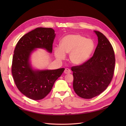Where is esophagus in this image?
<instances>
[{
    "mask_svg": "<svg viewBox=\"0 0 126 126\" xmlns=\"http://www.w3.org/2000/svg\"><path fill=\"white\" fill-rule=\"evenodd\" d=\"M71 72V71L70 70V69H69V68H65L64 73L65 74H70Z\"/></svg>",
    "mask_w": 126,
    "mask_h": 126,
    "instance_id": "esophagus-1",
    "label": "esophagus"
}]
</instances>
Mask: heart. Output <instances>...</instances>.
Wrapping results in <instances>:
<instances>
[{
	"instance_id": "1",
	"label": "heart",
	"mask_w": 126,
	"mask_h": 126,
	"mask_svg": "<svg viewBox=\"0 0 126 126\" xmlns=\"http://www.w3.org/2000/svg\"><path fill=\"white\" fill-rule=\"evenodd\" d=\"M94 48V43L91 39L85 38L79 34H69L62 39L60 46L55 47L54 53L60 61L65 58V53H69L70 62L79 65L88 60Z\"/></svg>"
}]
</instances>
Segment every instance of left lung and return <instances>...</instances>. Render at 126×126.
Segmentation results:
<instances>
[{
	"mask_svg": "<svg viewBox=\"0 0 126 126\" xmlns=\"http://www.w3.org/2000/svg\"><path fill=\"white\" fill-rule=\"evenodd\" d=\"M98 44L92 57L82 64L71 68L73 88L83 98L100 95L108 87L114 75L115 58L110 43L103 33L94 31Z\"/></svg>",
	"mask_w": 126,
	"mask_h": 126,
	"instance_id": "obj_1",
	"label": "left lung"
}]
</instances>
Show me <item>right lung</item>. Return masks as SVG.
Masks as SVG:
<instances>
[{"label": "right lung", "mask_w": 126, "mask_h": 126, "mask_svg": "<svg viewBox=\"0 0 126 126\" xmlns=\"http://www.w3.org/2000/svg\"><path fill=\"white\" fill-rule=\"evenodd\" d=\"M55 36L52 28H37L24 35L16 45L12 64L13 78L18 90L32 100L44 98L65 69L34 70L31 65V54L37 48L52 52Z\"/></svg>", "instance_id": "add662e5"}]
</instances>
